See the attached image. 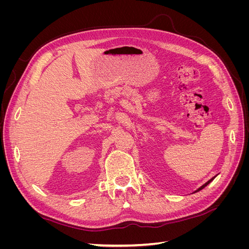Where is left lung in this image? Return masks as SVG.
<instances>
[{"mask_svg": "<svg viewBox=\"0 0 249 249\" xmlns=\"http://www.w3.org/2000/svg\"><path fill=\"white\" fill-rule=\"evenodd\" d=\"M216 178V176H215V177H214V178H211V179H209V180H208V182H207V183H206V184H203V185H202V186H200V187H199V188H198V189H197V190H195V191H194V193H195V192H198V191H200V190H201V189H203V188H205V187H206V186H208V185H209V184H210V183H211V182H212V180H213V179H214V178Z\"/></svg>", "mask_w": 249, "mask_h": 249, "instance_id": "obj_1", "label": "left lung"}]
</instances>
